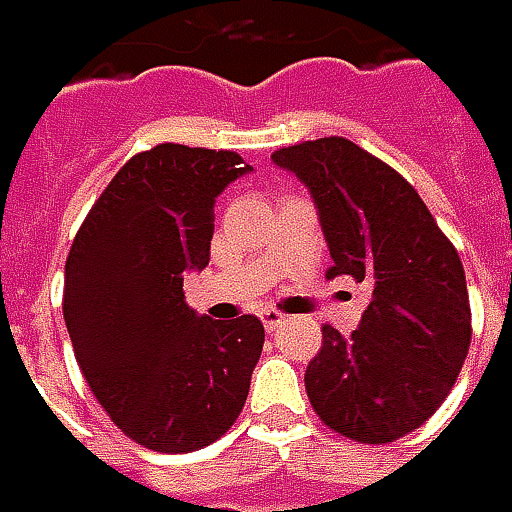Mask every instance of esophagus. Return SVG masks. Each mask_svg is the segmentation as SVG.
Instances as JSON below:
<instances>
[{
  "instance_id": "obj_1",
  "label": "esophagus",
  "mask_w": 512,
  "mask_h": 512,
  "mask_svg": "<svg viewBox=\"0 0 512 512\" xmlns=\"http://www.w3.org/2000/svg\"><path fill=\"white\" fill-rule=\"evenodd\" d=\"M262 322H265L267 333H273V330H279V327L285 325V316L276 313V310H265V313H262Z\"/></svg>"
}]
</instances>
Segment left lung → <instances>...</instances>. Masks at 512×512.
Masks as SVG:
<instances>
[{
  "label": "left lung",
  "instance_id": "left-lung-1",
  "mask_svg": "<svg viewBox=\"0 0 512 512\" xmlns=\"http://www.w3.org/2000/svg\"><path fill=\"white\" fill-rule=\"evenodd\" d=\"M270 159L310 190L333 259L327 276L373 290L350 336L322 330L305 370L307 399L347 439L396 442L436 413L470 350L462 259L419 193L342 136Z\"/></svg>",
  "mask_w": 512,
  "mask_h": 512
}]
</instances>
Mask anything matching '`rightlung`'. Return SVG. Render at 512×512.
<instances>
[{
    "mask_svg": "<svg viewBox=\"0 0 512 512\" xmlns=\"http://www.w3.org/2000/svg\"><path fill=\"white\" fill-rule=\"evenodd\" d=\"M250 170L230 150L156 145L113 176L70 247L76 362L116 427L150 450H199L245 407L265 327L199 316L182 282L210 262L216 199Z\"/></svg>",
    "mask_w": 512,
    "mask_h": 512,
    "instance_id": "1",
    "label": "right lung"
}]
</instances>
